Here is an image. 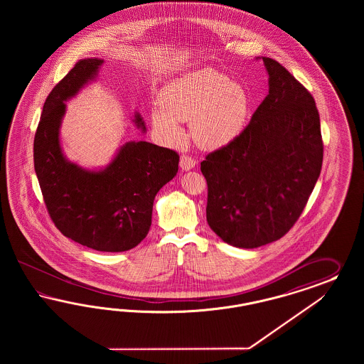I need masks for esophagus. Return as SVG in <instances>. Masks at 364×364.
Here are the masks:
<instances>
[{
	"instance_id": "obj_1",
	"label": "esophagus",
	"mask_w": 364,
	"mask_h": 364,
	"mask_svg": "<svg viewBox=\"0 0 364 364\" xmlns=\"http://www.w3.org/2000/svg\"><path fill=\"white\" fill-rule=\"evenodd\" d=\"M196 166V160L193 159V157H191V156H187V154H183L181 157H180V168L183 169V171H191V169H193Z\"/></svg>"
}]
</instances>
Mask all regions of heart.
I'll list each match as a JSON object with an SVG mask.
<instances>
[{"instance_id":"b5f03b06","label":"heart","mask_w":364,"mask_h":364,"mask_svg":"<svg viewBox=\"0 0 364 364\" xmlns=\"http://www.w3.org/2000/svg\"><path fill=\"white\" fill-rule=\"evenodd\" d=\"M160 104L152 109V127L166 144L181 141L180 122H191L195 143L218 149L235 141L252 114L247 88L219 70L204 68L176 78L163 89Z\"/></svg>"}]
</instances>
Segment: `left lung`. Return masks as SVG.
I'll return each mask as SVG.
<instances>
[{"mask_svg":"<svg viewBox=\"0 0 364 364\" xmlns=\"http://www.w3.org/2000/svg\"><path fill=\"white\" fill-rule=\"evenodd\" d=\"M268 95L244 132L201 161L208 184L207 220L237 248L276 242L298 220L323 163L315 100L268 57Z\"/></svg>","mask_w":364,"mask_h":364,"instance_id":"obj_1","label":"left lung"}]
</instances>
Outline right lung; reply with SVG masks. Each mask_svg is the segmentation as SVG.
<instances>
[{
  "label": "right lung",
  "mask_w": 364,
  "mask_h": 364,
  "mask_svg": "<svg viewBox=\"0 0 364 364\" xmlns=\"http://www.w3.org/2000/svg\"><path fill=\"white\" fill-rule=\"evenodd\" d=\"M101 58L80 60L45 101L34 136V171L48 212L61 233L102 252H122L143 242L157 192L176 176L178 154L148 141H124L107 166L70 161L60 129L66 104L99 78ZM133 124L146 127L139 112Z\"/></svg>",
  "instance_id": "obj_1"
}]
</instances>
